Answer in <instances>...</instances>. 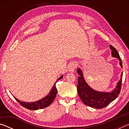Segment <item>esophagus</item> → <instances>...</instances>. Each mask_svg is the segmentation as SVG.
Instances as JSON below:
<instances>
[{
    "label": "esophagus",
    "mask_w": 129,
    "mask_h": 129,
    "mask_svg": "<svg viewBox=\"0 0 129 129\" xmlns=\"http://www.w3.org/2000/svg\"><path fill=\"white\" fill-rule=\"evenodd\" d=\"M76 67H77V64L75 62H72L69 64L68 66V71L69 72H74V71H75V69Z\"/></svg>",
    "instance_id": "obj_1"
}]
</instances>
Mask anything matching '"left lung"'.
<instances>
[{
  "mask_svg": "<svg viewBox=\"0 0 129 129\" xmlns=\"http://www.w3.org/2000/svg\"><path fill=\"white\" fill-rule=\"evenodd\" d=\"M112 51V56L113 57L117 58L119 61V65L122 68V62L118 52L115 48L110 45ZM77 72L79 75L78 78L77 91L78 95L85 105L95 109H102L117 99L121 89L123 72L121 73V78L117 82V86L110 92H104L94 90L87 84L84 79L82 70L80 68L77 69Z\"/></svg>",
  "mask_w": 129,
  "mask_h": 129,
  "instance_id": "1",
  "label": "left lung"
}]
</instances>
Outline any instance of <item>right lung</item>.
<instances>
[{"mask_svg":"<svg viewBox=\"0 0 129 129\" xmlns=\"http://www.w3.org/2000/svg\"><path fill=\"white\" fill-rule=\"evenodd\" d=\"M63 77V75L58 78L57 80L56 81V82L54 83V85L52 87L51 91H49L47 96L43 98L41 100H39L35 102H23L19 100L16 97H15V99L20 104L21 106H23L24 108H27L28 109L31 110H38V109H41L43 108H46V107L49 106L52 102H53V100L55 99L57 93V89L56 87V83L58 80L61 79Z\"/></svg>","mask_w":129,"mask_h":129,"instance_id":"right-lung-1","label":"right lung"}]
</instances>
